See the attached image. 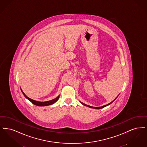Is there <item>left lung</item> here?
I'll return each mask as SVG.
<instances>
[{
	"instance_id": "obj_1",
	"label": "left lung",
	"mask_w": 147,
	"mask_h": 147,
	"mask_svg": "<svg viewBox=\"0 0 147 147\" xmlns=\"http://www.w3.org/2000/svg\"><path fill=\"white\" fill-rule=\"evenodd\" d=\"M118 97V96H117ZM116 98L114 100H113L112 102H111L110 103H109V104H108L107 105H104V106H101V107H92V106H89V105H86V104H85L84 103H83V102H81V103L83 104V105H84V106H88V107H90V108H93V109H102V108H104V107H105L106 106H108V105H110L111 103H112L115 100H116Z\"/></svg>"
}]
</instances>
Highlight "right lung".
<instances>
[{
	"label": "right lung",
	"instance_id": "add662e5",
	"mask_svg": "<svg viewBox=\"0 0 147 147\" xmlns=\"http://www.w3.org/2000/svg\"><path fill=\"white\" fill-rule=\"evenodd\" d=\"M21 91H22V92L23 93V94H24V95L25 96V97L26 98H28L29 101H30L33 104H34V105H36V106H48V105H52V104H54V103H55L56 101L58 100V98H59V96H58V97H57V98H55V99H53V100H50V101H45V102H39V101H35L34 100H32V99H31V98H28L25 94H24V92L22 91V90H21Z\"/></svg>",
	"mask_w": 147,
	"mask_h": 147
}]
</instances>
